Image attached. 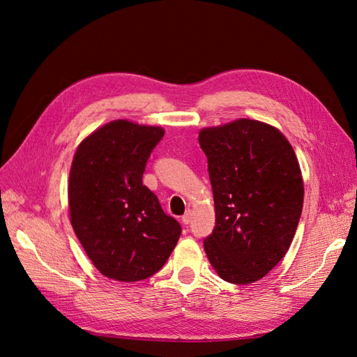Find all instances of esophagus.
Returning <instances> with one entry per match:
<instances>
[{
  "label": "esophagus",
  "mask_w": 357,
  "mask_h": 357,
  "mask_svg": "<svg viewBox=\"0 0 357 357\" xmlns=\"http://www.w3.org/2000/svg\"><path fill=\"white\" fill-rule=\"evenodd\" d=\"M190 220H192V210H188L185 214L181 215V222H183V225H189Z\"/></svg>",
  "instance_id": "obj_1"
}]
</instances>
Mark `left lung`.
Returning <instances> with one entry per match:
<instances>
[{
    "label": "left lung",
    "instance_id": "1",
    "mask_svg": "<svg viewBox=\"0 0 357 357\" xmlns=\"http://www.w3.org/2000/svg\"><path fill=\"white\" fill-rule=\"evenodd\" d=\"M198 142L215 213L205 255L225 282H259L286 256L299 223L304 181L295 150L280 129L253 119L202 128Z\"/></svg>",
    "mask_w": 357,
    "mask_h": 357
}]
</instances>
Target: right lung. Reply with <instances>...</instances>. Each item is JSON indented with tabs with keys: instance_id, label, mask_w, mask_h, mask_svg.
Instances as JSON below:
<instances>
[{
	"instance_id": "right-lung-1",
	"label": "right lung",
	"mask_w": 357,
	"mask_h": 357,
	"mask_svg": "<svg viewBox=\"0 0 357 357\" xmlns=\"http://www.w3.org/2000/svg\"><path fill=\"white\" fill-rule=\"evenodd\" d=\"M164 128L117 119L75 149L68 178L71 226L95 268L116 282L156 274L180 238L176 219L143 185Z\"/></svg>"
}]
</instances>
